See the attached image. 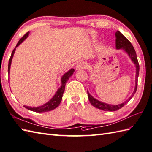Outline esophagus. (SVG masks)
Here are the masks:
<instances>
[{"label": "esophagus", "instance_id": "1", "mask_svg": "<svg viewBox=\"0 0 152 152\" xmlns=\"http://www.w3.org/2000/svg\"><path fill=\"white\" fill-rule=\"evenodd\" d=\"M87 64L86 63L84 62H80L78 63L76 65V70H80V69H86L87 68Z\"/></svg>", "mask_w": 152, "mask_h": 152}]
</instances>
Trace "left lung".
Returning a JSON list of instances; mask_svg holds the SVG:
<instances>
[{"label": "left lung", "instance_id": "obj_1", "mask_svg": "<svg viewBox=\"0 0 152 152\" xmlns=\"http://www.w3.org/2000/svg\"><path fill=\"white\" fill-rule=\"evenodd\" d=\"M115 37H116V40H115V44H116V48L117 50L119 49H122L124 51H125L129 57L131 59L132 62L135 64V67H136V75H135V89H134L133 92L132 94L131 95L128 99H127L124 102L121 104H117V105H112V104H109L104 103V102H102L101 101L98 100L96 98H94L92 95H91L90 93L88 92L87 91V94H88V98H89V102H91V105H93V106L96 107L97 109H101V110L105 111H115L118 110L119 109L122 108L125 104H126L128 102L132 99V97L134 96V94L136 93L137 88V82H138V77H139V65L138 60H137V57L135 49H134L133 45L132 43H130L128 39H127L126 37L123 36L119 31H116L115 33Z\"/></svg>", "mask_w": 152, "mask_h": 152}]
</instances>
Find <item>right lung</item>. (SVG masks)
Returning a JSON list of instances; mask_svg holds the SVG:
<instances>
[{
    "label": "right lung",
    "mask_w": 152,
    "mask_h": 152,
    "mask_svg": "<svg viewBox=\"0 0 152 152\" xmlns=\"http://www.w3.org/2000/svg\"><path fill=\"white\" fill-rule=\"evenodd\" d=\"M29 31L27 32L24 36L20 39L18 43H17L15 48H14V50H13L11 57H10V59L9 60V63H8V75L10 76V66H11L12 64V58L13 57L14 53L15 52L16 48L18 47V46L23 43V42L28 37V35H29ZM74 72H75V69H71L69 70V71L65 72L64 75H63L61 78V86L60 87L58 91H56V93L54 95L51 99L48 101L47 103H45V104L41 105V106L39 107H30V106H26V105H24V107L26 108L28 110L32 111L34 112H37V113H43V112H47V111H50L53 110V109H56V107H58V105H59L60 102H61L62 100V97H63V94L65 91V85L66 82H67L68 80L69 79V77L71 76Z\"/></svg>",
    "instance_id": "obj_1"
}]
</instances>
